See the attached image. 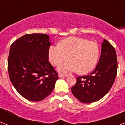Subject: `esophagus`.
I'll use <instances>...</instances> for the list:
<instances>
[{"instance_id":"1","label":"esophagus","mask_w":125,"mask_h":125,"mask_svg":"<svg viewBox=\"0 0 125 125\" xmlns=\"http://www.w3.org/2000/svg\"><path fill=\"white\" fill-rule=\"evenodd\" d=\"M58 76H59V78H64V77H66V76H67V75L66 74H59V75H58Z\"/></svg>"}]
</instances>
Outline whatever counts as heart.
<instances>
[{
	"instance_id": "b5f03b06",
	"label": "heart",
	"mask_w": 125,
	"mask_h": 125,
	"mask_svg": "<svg viewBox=\"0 0 125 125\" xmlns=\"http://www.w3.org/2000/svg\"><path fill=\"white\" fill-rule=\"evenodd\" d=\"M99 56L97 43L78 37H69L60 42L59 46L52 45L48 51L49 61L53 66L60 65V72L71 73L78 70L80 74L90 72L95 66Z\"/></svg>"
}]
</instances>
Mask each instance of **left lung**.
I'll return each mask as SVG.
<instances>
[{"label":"left lung","instance_id":"left-lung-1","mask_svg":"<svg viewBox=\"0 0 125 125\" xmlns=\"http://www.w3.org/2000/svg\"><path fill=\"white\" fill-rule=\"evenodd\" d=\"M117 68L115 49L108 41L103 39L96 67L89 74L76 78V83L71 88L73 94L83 103L100 100L108 93L114 83Z\"/></svg>","mask_w":125,"mask_h":125}]
</instances>
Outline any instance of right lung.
I'll return each mask as SVG.
<instances>
[{
  "instance_id": "obj_1",
  "label": "right lung",
  "mask_w": 125,
  "mask_h": 125,
  "mask_svg": "<svg viewBox=\"0 0 125 125\" xmlns=\"http://www.w3.org/2000/svg\"><path fill=\"white\" fill-rule=\"evenodd\" d=\"M47 34H25L10 47L8 71L17 92L31 101H40L50 94L58 79L48 61L50 47Z\"/></svg>"
}]
</instances>
